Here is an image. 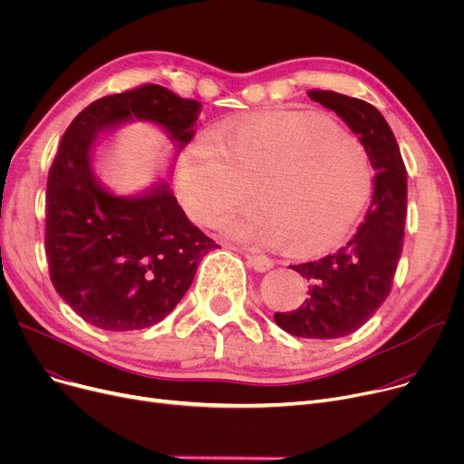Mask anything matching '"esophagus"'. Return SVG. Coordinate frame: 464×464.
<instances>
[{
    "instance_id": "34e87169",
    "label": "esophagus",
    "mask_w": 464,
    "mask_h": 464,
    "mask_svg": "<svg viewBox=\"0 0 464 464\" xmlns=\"http://www.w3.org/2000/svg\"><path fill=\"white\" fill-rule=\"evenodd\" d=\"M242 254H245L248 265L252 266L254 271L265 273V271L273 269L275 263H273V259H269L266 256H263V254H259V252H256V250H242Z\"/></svg>"
}]
</instances>
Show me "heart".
Here are the masks:
<instances>
[{
	"label": "heart",
	"instance_id": "heart-1",
	"mask_svg": "<svg viewBox=\"0 0 464 464\" xmlns=\"http://www.w3.org/2000/svg\"><path fill=\"white\" fill-rule=\"evenodd\" d=\"M250 188L261 208L222 219L226 235L285 240L299 254H318L334 246L367 205L371 158L325 118L276 112L218 128L179 160V199L201 226L245 205Z\"/></svg>",
	"mask_w": 464,
	"mask_h": 464
}]
</instances>
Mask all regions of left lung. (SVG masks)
<instances>
[{
	"instance_id": "obj_1",
	"label": "left lung",
	"mask_w": 464,
	"mask_h": 464,
	"mask_svg": "<svg viewBox=\"0 0 464 464\" xmlns=\"http://www.w3.org/2000/svg\"><path fill=\"white\" fill-rule=\"evenodd\" d=\"M312 102L334 111L359 137L376 170L372 203L357 233L338 252L289 265L310 282L306 301L275 322L303 338H338L367 324L392 291L402 254L406 167L397 139L371 103L333 90H310Z\"/></svg>"
}]
</instances>
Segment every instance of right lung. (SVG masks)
<instances>
[{
	"label": "right lung",
	"mask_w": 464,
	"mask_h": 464,
	"mask_svg": "<svg viewBox=\"0 0 464 464\" xmlns=\"http://www.w3.org/2000/svg\"><path fill=\"white\" fill-rule=\"evenodd\" d=\"M199 112V102L142 84L90 103L65 130L48 170L44 246L53 285L90 325L137 331L160 324L218 248L165 182L131 199L97 182L90 158L97 133L150 120L182 150Z\"/></svg>",
	"instance_id": "add662e5"
}]
</instances>
